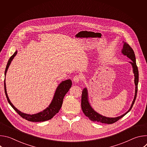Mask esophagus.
<instances>
[{"label":"esophagus","mask_w":147,"mask_h":147,"mask_svg":"<svg viewBox=\"0 0 147 147\" xmlns=\"http://www.w3.org/2000/svg\"><path fill=\"white\" fill-rule=\"evenodd\" d=\"M80 80H81V78L78 76H76L73 78V82L74 83H78Z\"/></svg>","instance_id":"obj_1"}]
</instances>
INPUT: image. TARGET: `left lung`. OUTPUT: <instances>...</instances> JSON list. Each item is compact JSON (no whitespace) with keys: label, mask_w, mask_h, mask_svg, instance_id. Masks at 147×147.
Here are the masks:
<instances>
[{"label":"left lung","mask_w":147,"mask_h":147,"mask_svg":"<svg viewBox=\"0 0 147 147\" xmlns=\"http://www.w3.org/2000/svg\"><path fill=\"white\" fill-rule=\"evenodd\" d=\"M121 53L127 56V57L130 59L132 61H130L131 65L133 67V73L134 74V83H135V95L133 99V101L131 103V105L129 109V110L125 112L124 114L116 117H108L103 116L98 113H97L96 111L94 110V109L91 106V105L88 100V91L87 88H84L83 89L82 91V96H81V108L83 113L84 115L89 118L91 120L93 121H96V122H100L102 123H105V124H112L115 122H116L117 120H119L120 119L123 117L124 115H126L130 111L133 105L135 102L136 97H137V90H138V67L136 65V56L134 52V51L133 49L130 47V46L127 44L126 42H124L123 48L121 50Z\"/></svg>","instance_id":"left-lung-1"}]
</instances>
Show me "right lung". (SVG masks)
Masks as SVG:
<instances>
[{
    "label": "right lung",
    "mask_w": 147,
    "mask_h": 147,
    "mask_svg": "<svg viewBox=\"0 0 147 147\" xmlns=\"http://www.w3.org/2000/svg\"><path fill=\"white\" fill-rule=\"evenodd\" d=\"M17 51H16L10 57L7 64L6 67L5 72V76H6L7 69L11 63V62L14 56L17 55ZM72 85V82L71 80H66L65 81H63L61 82L59 84V85L57 87L55 93L54 94L53 99L47 109L44 110L42 112H39L36 114L34 115H29L26 114L24 113H23L20 112L19 110H18L12 104V103L10 102L7 94L6 91V82H5V83H4V87H5V94L7 98V99L8 100V102L11 106V107L16 111V112L23 118L30 121H33V122H38V121H44L48 120L51 119L56 113H57L60 109L62 103H63V100L65 96V95L67 94V92L69 91L70 88H71Z\"/></svg>",
    "instance_id": "add662e5"
}]
</instances>
